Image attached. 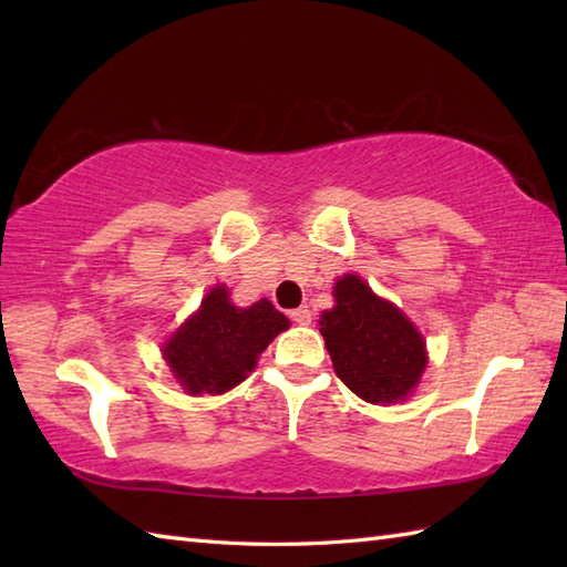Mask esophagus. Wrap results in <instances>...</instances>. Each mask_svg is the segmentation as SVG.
<instances>
[{"instance_id":"esophagus-1","label":"esophagus","mask_w":567,"mask_h":567,"mask_svg":"<svg viewBox=\"0 0 567 567\" xmlns=\"http://www.w3.org/2000/svg\"><path fill=\"white\" fill-rule=\"evenodd\" d=\"M290 319L295 323H299V327H307V323H311V311L307 307H299V309H292L290 311Z\"/></svg>"}]
</instances>
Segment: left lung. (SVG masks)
Instances as JSON below:
<instances>
[{
	"mask_svg": "<svg viewBox=\"0 0 567 567\" xmlns=\"http://www.w3.org/2000/svg\"><path fill=\"white\" fill-rule=\"evenodd\" d=\"M333 299V309L319 319V331L336 375L370 404L404 402L429 363L424 336L402 309L378 297L353 272L336 280Z\"/></svg>",
	"mask_w": 567,
	"mask_h": 567,
	"instance_id": "left-lung-1",
	"label": "left lung"
}]
</instances>
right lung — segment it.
Listing matches in <instances>:
<instances>
[{
  "instance_id": "right-lung-1",
  "label": "right lung",
  "mask_w": 567,
  "mask_h": 567,
  "mask_svg": "<svg viewBox=\"0 0 567 567\" xmlns=\"http://www.w3.org/2000/svg\"><path fill=\"white\" fill-rule=\"evenodd\" d=\"M287 329L290 319L268 299L236 307L226 287L216 285L163 346V358L187 394H221L244 382L258 355Z\"/></svg>"
}]
</instances>
